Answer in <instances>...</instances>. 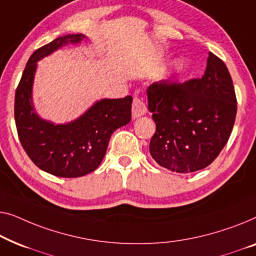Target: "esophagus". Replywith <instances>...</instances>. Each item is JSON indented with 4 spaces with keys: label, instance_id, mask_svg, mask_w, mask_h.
I'll return each mask as SVG.
<instances>
[{
    "label": "esophagus",
    "instance_id": "obj_1",
    "mask_svg": "<svg viewBox=\"0 0 256 256\" xmlns=\"http://www.w3.org/2000/svg\"><path fill=\"white\" fill-rule=\"evenodd\" d=\"M147 112V108L146 104L144 103V100L139 97H134L133 98V103H132V117L133 118H138L140 116H144Z\"/></svg>",
    "mask_w": 256,
    "mask_h": 256
}]
</instances>
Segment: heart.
Wrapping results in <instances>:
<instances>
[{
    "instance_id": "obj_1",
    "label": "heart",
    "mask_w": 256,
    "mask_h": 256,
    "mask_svg": "<svg viewBox=\"0 0 256 256\" xmlns=\"http://www.w3.org/2000/svg\"><path fill=\"white\" fill-rule=\"evenodd\" d=\"M176 67H178V70H181V68L183 67V62H182V61H178V64H176Z\"/></svg>"
}]
</instances>
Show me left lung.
<instances>
[{
	"mask_svg": "<svg viewBox=\"0 0 256 256\" xmlns=\"http://www.w3.org/2000/svg\"><path fill=\"white\" fill-rule=\"evenodd\" d=\"M156 130L150 153L161 167L189 174L208 167L228 142L236 114L234 87L228 67L208 52L200 78L154 82L147 88Z\"/></svg>",
	"mask_w": 256,
	"mask_h": 256,
	"instance_id": "1",
	"label": "left lung"
}]
</instances>
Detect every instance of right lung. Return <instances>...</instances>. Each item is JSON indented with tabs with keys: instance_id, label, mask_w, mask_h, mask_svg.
Instances as JSON below:
<instances>
[{
	"instance_id": "obj_1",
	"label": "right lung",
	"mask_w": 256,
	"mask_h": 256,
	"mask_svg": "<svg viewBox=\"0 0 256 256\" xmlns=\"http://www.w3.org/2000/svg\"><path fill=\"white\" fill-rule=\"evenodd\" d=\"M82 34L58 37L34 52L15 95V122L22 146L38 168L59 178H80L102 162L112 133L131 120L132 97L97 100L76 120L54 124L42 120L32 100L37 62L68 44H78Z\"/></svg>"
}]
</instances>
